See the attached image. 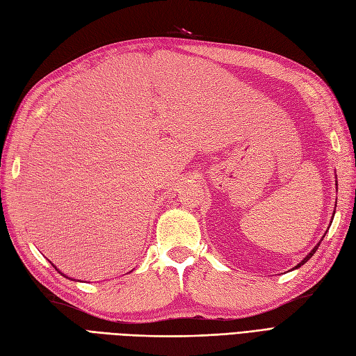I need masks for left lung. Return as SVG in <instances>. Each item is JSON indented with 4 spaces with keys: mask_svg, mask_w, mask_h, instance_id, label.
I'll return each mask as SVG.
<instances>
[{
    "mask_svg": "<svg viewBox=\"0 0 356 356\" xmlns=\"http://www.w3.org/2000/svg\"><path fill=\"white\" fill-rule=\"evenodd\" d=\"M335 178H337V175H335ZM335 186H337V184H335ZM335 207H337V202H335ZM334 214H335V209H334V213H332V218H334ZM331 223H332V222H331ZM330 226H331V225H330ZM326 232H328V230H326ZM323 238H325V235H323V236H322V238H321V241H322V239H323ZM321 241H319V243H318V244H316V245H314V247H313V250H312V252H310V253H309V254H307V256H305V257H304V259H302V261H301V262H300V264H298V265H296V266H295V268H292V270H291V271H293V270H296V268H300V266H301V265H304V264H305V262H307V261H309V259H312V256H313V254H314V253H316V250H318V247H319V245H321Z\"/></svg>",
    "mask_w": 356,
    "mask_h": 356,
    "instance_id": "left-lung-1",
    "label": "left lung"
}]
</instances>
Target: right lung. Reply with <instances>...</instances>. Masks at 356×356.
<instances>
[{
  "mask_svg": "<svg viewBox=\"0 0 356 356\" xmlns=\"http://www.w3.org/2000/svg\"><path fill=\"white\" fill-rule=\"evenodd\" d=\"M52 266H55V265H54V264H52ZM55 270H56V271H58V273H60V274H61V275H64V277H65V278H69V280H73V282H78V280H74V278H72V277H67V275H65V274H63V273H61V271H60V270H58V268H56V266H55ZM130 273H131V271H130Z\"/></svg>",
  "mask_w": 356,
  "mask_h": 356,
  "instance_id": "add662e5",
  "label": "right lung"
}]
</instances>
